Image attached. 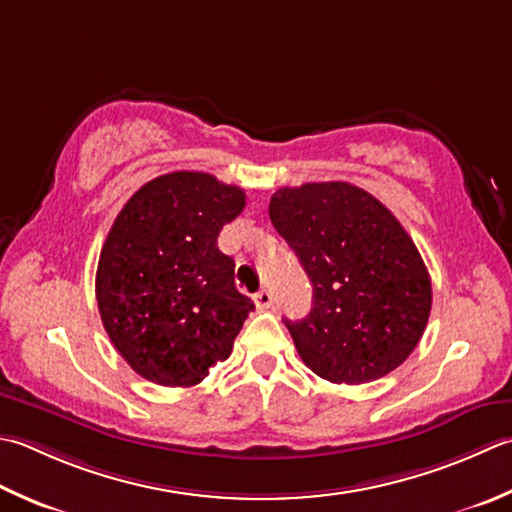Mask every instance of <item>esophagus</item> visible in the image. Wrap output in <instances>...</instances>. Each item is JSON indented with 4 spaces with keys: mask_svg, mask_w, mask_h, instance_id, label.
<instances>
[{
    "mask_svg": "<svg viewBox=\"0 0 512 512\" xmlns=\"http://www.w3.org/2000/svg\"><path fill=\"white\" fill-rule=\"evenodd\" d=\"M255 306L259 310H268L270 306H273V293H270V290H266V288L259 290V293H255Z\"/></svg>",
    "mask_w": 512,
    "mask_h": 512,
    "instance_id": "esophagus-1",
    "label": "esophagus"
}]
</instances>
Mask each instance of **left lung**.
Listing matches in <instances>:
<instances>
[{"label": "left lung", "instance_id": "left-lung-1", "mask_svg": "<svg viewBox=\"0 0 512 512\" xmlns=\"http://www.w3.org/2000/svg\"><path fill=\"white\" fill-rule=\"evenodd\" d=\"M270 222L313 284L302 322L284 319L302 362L333 384H366L413 353L433 290L413 239L364 188L310 182L270 197Z\"/></svg>", "mask_w": 512, "mask_h": 512}]
</instances>
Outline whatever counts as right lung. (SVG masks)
<instances>
[{"label": "right lung", "mask_w": 512, "mask_h": 512, "mask_svg": "<svg viewBox=\"0 0 512 512\" xmlns=\"http://www.w3.org/2000/svg\"><path fill=\"white\" fill-rule=\"evenodd\" d=\"M246 195L208 173L177 170L128 199L99 255L102 324L126 364L159 386H195L228 359L255 304L235 286L217 237Z\"/></svg>", "instance_id": "obj_1"}]
</instances>
